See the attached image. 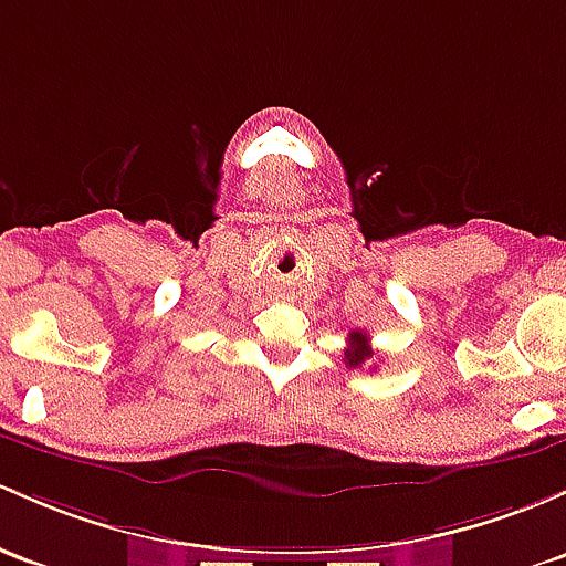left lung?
<instances>
[{
	"label": "left lung",
	"mask_w": 566,
	"mask_h": 566,
	"mask_svg": "<svg viewBox=\"0 0 566 566\" xmlns=\"http://www.w3.org/2000/svg\"><path fill=\"white\" fill-rule=\"evenodd\" d=\"M374 358V349L371 344H368V336L363 331H353L349 333V347L344 349V363H347L349 368H360L363 363Z\"/></svg>",
	"instance_id": "1"
}]
</instances>
